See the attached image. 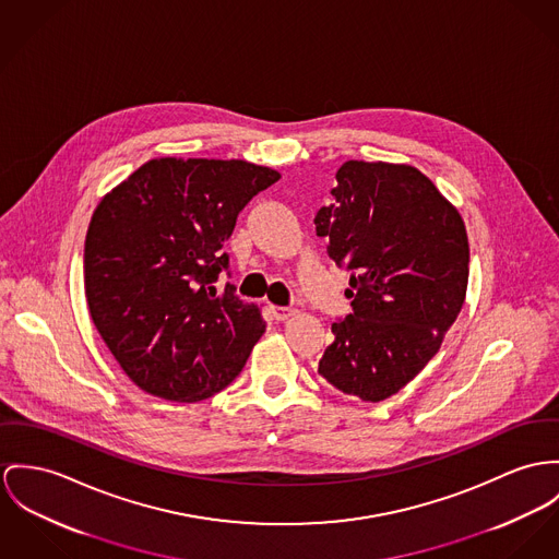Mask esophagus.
<instances>
[{"mask_svg":"<svg viewBox=\"0 0 559 559\" xmlns=\"http://www.w3.org/2000/svg\"><path fill=\"white\" fill-rule=\"evenodd\" d=\"M272 314L276 321H287L289 317L296 314V308H289V306H272Z\"/></svg>","mask_w":559,"mask_h":559,"instance_id":"34e87169","label":"esophagus"}]
</instances>
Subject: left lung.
I'll return each instance as SVG.
<instances>
[{
    "mask_svg": "<svg viewBox=\"0 0 559 559\" xmlns=\"http://www.w3.org/2000/svg\"><path fill=\"white\" fill-rule=\"evenodd\" d=\"M317 216L328 255L350 274L353 312L332 323L319 374L364 402L411 383L438 353L468 287L471 247L457 209L404 164L346 162Z\"/></svg>",
    "mask_w": 559,
    "mask_h": 559,
    "instance_id": "obj_1",
    "label": "left lung"
}]
</instances>
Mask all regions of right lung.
<instances>
[{"mask_svg": "<svg viewBox=\"0 0 559 559\" xmlns=\"http://www.w3.org/2000/svg\"><path fill=\"white\" fill-rule=\"evenodd\" d=\"M281 178L242 159H151L102 198L85 240L91 319L129 379L200 402L229 385L265 332L234 285L223 242L240 211Z\"/></svg>", "mask_w": 559, "mask_h": 559, "instance_id": "right-lung-1", "label": "right lung"}]
</instances>
